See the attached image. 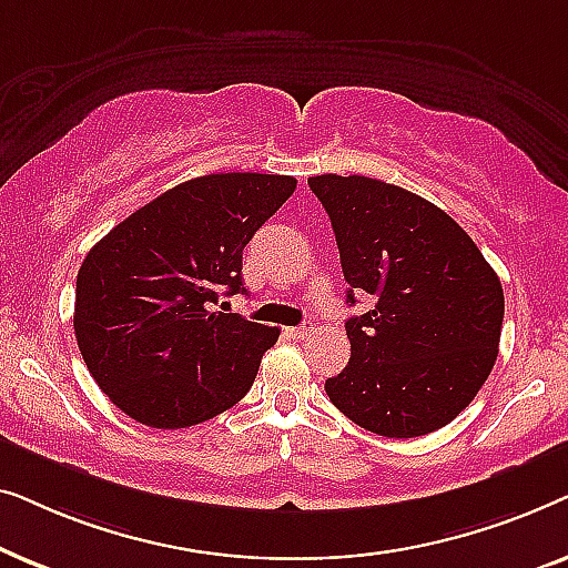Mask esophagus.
Wrapping results in <instances>:
<instances>
[{
    "mask_svg": "<svg viewBox=\"0 0 568 568\" xmlns=\"http://www.w3.org/2000/svg\"><path fill=\"white\" fill-rule=\"evenodd\" d=\"M310 323H302V325H297V328H290V336H294V338H307L310 336Z\"/></svg>",
    "mask_w": 568,
    "mask_h": 568,
    "instance_id": "esophagus-1",
    "label": "esophagus"
}]
</instances>
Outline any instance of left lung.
I'll return each mask as SVG.
<instances>
[{
  "label": "left lung",
  "instance_id": "8db88e82",
  "mask_svg": "<svg viewBox=\"0 0 568 568\" xmlns=\"http://www.w3.org/2000/svg\"><path fill=\"white\" fill-rule=\"evenodd\" d=\"M307 183L336 232L346 300L372 294L375 302L346 321L352 359L325 379V393L379 437L442 429L494 369L499 276L453 216L400 185L333 173Z\"/></svg>",
  "mask_w": 568,
  "mask_h": 568
}]
</instances>
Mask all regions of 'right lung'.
Returning a JSON list of instances; mask_svg holds the SVG:
<instances>
[{
	"instance_id": "right-lung-1",
	"label": "right lung",
	"mask_w": 568,
	"mask_h": 568,
	"mask_svg": "<svg viewBox=\"0 0 568 568\" xmlns=\"http://www.w3.org/2000/svg\"><path fill=\"white\" fill-rule=\"evenodd\" d=\"M294 189L292 175H201L92 245L74 336L113 406L152 429H185L245 398L278 328L212 305L245 292V245Z\"/></svg>"
}]
</instances>
